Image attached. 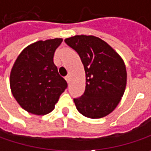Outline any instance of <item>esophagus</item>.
<instances>
[{
	"label": "esophagus",
	"mask_w": 151,
	"mask_h": 151,
	"mask_svg": "<svg viewBox=\"0 0 151 151\" xmlns=\"http://www.w3.org/2000/svg\"><path fill=\"white\" fill-rule=\"evenodd\" d=\"M65 78V80H66V82H67V83H69V82H70V76L69 75L66 76Z\"/></svg>",
	"instance_id": "esophagus-1"
}]
</instances>
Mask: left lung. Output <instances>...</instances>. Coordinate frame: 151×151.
<instances>
[{
	"mask_svg": "<svg viewBox=\"0 0 151 151\" xmlns=\"http://www.w3.org/2000/svg\"><path fill=\"white\" fill-rule=\"evenodd\" d=\"M65 42L78 53L86 72L84 94L74 99L77 110L89 118L112 112L124 93L126 67L116 51L99 37L75 35Z\"/></svg>",
	"mask_w": 151,
	"mask_h": 151,
	"instance_id": "left-lung-1",
	"label": "left lung"
}]
</instances>
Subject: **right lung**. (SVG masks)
I'll return each mask as SVG.
<instances>
[{
  "label": "right lung",
  "instance_id": "obj_1",
  "mask_svg": "<svg viewBox=\"0 0 151 151\" xmlns=\"http://www.w3.org/2000/svg\"><path fill=\"white\" fill-rule=\"evenodd\" d=\"M63 39L39 40L19 54L10 73V88L15 100L29 113L51 112L67 87L58 73L53 55Z\"/></svg>",
  "mask_w": 151,
  "mask_h": 151
}]
</instances>
